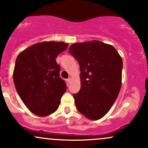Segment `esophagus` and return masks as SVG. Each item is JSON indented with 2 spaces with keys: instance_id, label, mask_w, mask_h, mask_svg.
I'll return each instance as SVG.
<instances>
[{
  "instance_id": "34e87169",
  "label": "esophagus",
  "mask_w": 148,
  "mask_h": 148,
  "mask_svg": "<svg viewBox=\"0 0 148 148\" xmlns=\"http://www.w3.org/2000/svg\"><path fill=\"white\" fill-rule=\"evenodd\" d=\"M71 81H72V79H71V77H70V78L68 79H67V82H68V84H70V83H71Z\"/></svg>"
}]
</instances>
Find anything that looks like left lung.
<instances>
[{"label":"left lung","instance_id":"1","mask_svg":"<svg viewBox=\"0 0 148 148\" xmlns=\"http://www.w3.org/2000/svg\"><path fill=\"white\" fill-rule=\"evenodd\" d=\"M69 51L80 66L81 88L74 94L76 107L87 119H101L121 90L122 58L113 46L98 40L74 43Z\"/></svg>","mask_w":148,"mask_h":148}]
</instances>
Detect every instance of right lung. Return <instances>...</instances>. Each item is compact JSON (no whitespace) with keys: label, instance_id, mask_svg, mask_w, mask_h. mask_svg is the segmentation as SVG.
Returning <instances> with one entry per match:
<instances>
[{"label":"right lung","instance_id":"1","mask_svg":"<svg viewBox=\"0 0 148 148\" xmlns=\"http://www.w3.org/2000/svg\"><path fill=\"white\" fill-rule=\"evenodd\" d=\"M68 45L64 42H42L17 57L13 71L15 86L25 105L37 116H47L57 111L66 91L55 59Z\"/></svg>","mask_w":148,"mask_h":148}]
</instances>
